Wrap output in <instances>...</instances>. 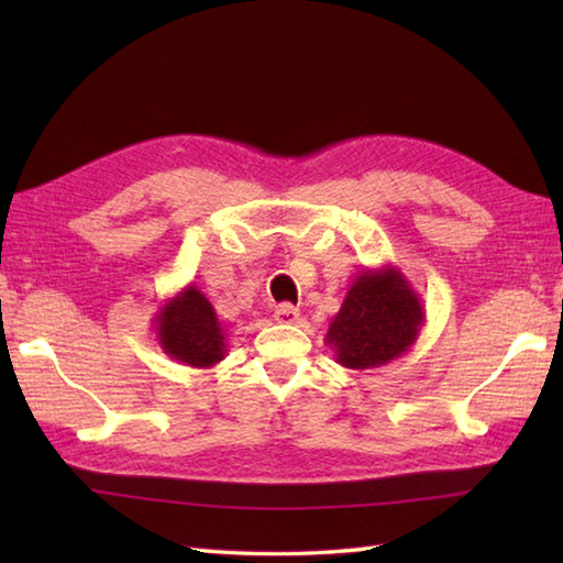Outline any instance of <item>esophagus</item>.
Wrapping results in <instances>:
<instances>
[{
    "mask_svg": "<svg viewBox=\"0 0 563 563\" xmlns=\"http://www.w3.org/2000/svg\"><path fill=\"white\" fill-rule=\"evenodd\" d=\"M273 317H275V321H278V324H295V321H300V309L292 307V305H278V307H275Z\"/></svg>",
    "mask_w": 563,
    "mask_h": 563,
    "instance_id": "1",
    "label": "esophagus"
}]
</instances>
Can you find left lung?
Masks as SVG:
<instances>
[{"mask_svg":"<svg viewBox=\"0 0 563 563\" xmlns=\"http://www.w3.org/2000/svg\"><path fill=\"white\" fill-rule=\"evenodd\" d=\"M423 327L421 297L397 266L385 263L355 275L324 341L339 365L373 369L409 353Z\"/></svg>","mask_w":563,"mask_h":563,"instance_id":"left-lung-1","label":"left lung"}]
</instances>
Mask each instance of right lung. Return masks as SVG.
Returning <instances> with one entry per match:
<instances>
[{"label":"right lung","mask_w":563,"mask_h":563,"mask_svg":"<svg viewBox=\"0 0 563 563\" xmlns=\"http://www.w3.org/2000/svg\"><path fill=\"white\" fill-rule=\"evenodd\" d=\"M159 349L176 363L208 369L224 361L227 333L210 300L194 283L172 295L154 312Z\"/></svg>","instance_id":"obj_1"}]
</instances>
